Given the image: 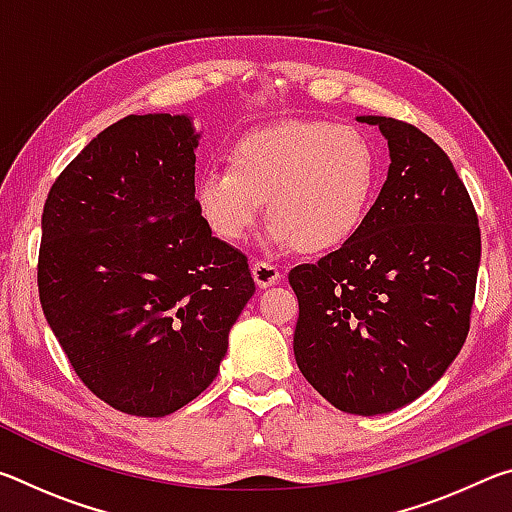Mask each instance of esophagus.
I'll return each instance as SVG.
<instances>
[{
    "mask_svg": "<svg viewBox=\"0 0 512 512\" xmlns=\"http://www.w3.org/2000/svg\"><path fill=\"white\" fill-rule=\"evenodd\" d=\"M253 277H255L257 287L266 289V287H271V284L280 280L282 273H280V268H277L271 262H255L253 264Z\"/></svg>",
    "mask_w": 512,
    "mask_h": 512,
    "instance_id": "34e87169",
    "label": "esophagus"
}]
</instances>
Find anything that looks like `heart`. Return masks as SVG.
Listing matches in <instances>:
<instances>
[{
    "label": "heart",
    "mask_w": 512,
    "mask_h": 512,
    "mask_svg": "<svg viewBox=\"0 0 512 512\" xmlns=\"http://www.w3.org/2000/svg\"><path fill=\"white\" fill-rule=\"evenodd\" d=\"M379 162L357 126L282 121L232 144L228 169L210 167L194 183L196 210L216 237L246 239L266 212V241L323 253L357 235L375 201Z\"/></svg>",
    "instance_id": "b5f03b06"
}]
</instances>
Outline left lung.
I'll use <instances>...</instances> for the list:
<instances>
[{
	"label": "left lung",
	"instance_id": "left-lung-1",
	"mask_svg": "<svg viewBox=\"0 0 512 512\" xmlns=\"http://www.w3.org/2000/svg\"><path fill=\"white\" fill-rule=\"evenodd\" d=\"M388 142V178L357 235L289 273L293 354L336 409L377 415L429 391L470 332L481 230L447 153L406 121L363 115Z\"/></svg>",
	"mask_w": 512,
	"mask_h": 512
}]
</instances>
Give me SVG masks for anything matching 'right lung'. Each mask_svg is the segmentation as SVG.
Returning <instances> with one entry per match:
<instances>
[{
  "instance_id": "obj_1",
  "label": "right lung",
  "mask_w": 512,
  "mask_h": 512,
  "mask_svg": "<svg viewBox=\"0 0 512 512\" xmlns=\"http://www.w3.org/2000/svg\"><path fill=\"white\" fill-rule=\"evenodd\" d=\"M201 133L187 115H128L51 185L38 291L60 348L112 409L162 418L212 384L253 298L248 259L194 201Z\"/></svg>"
}]
</instances>
